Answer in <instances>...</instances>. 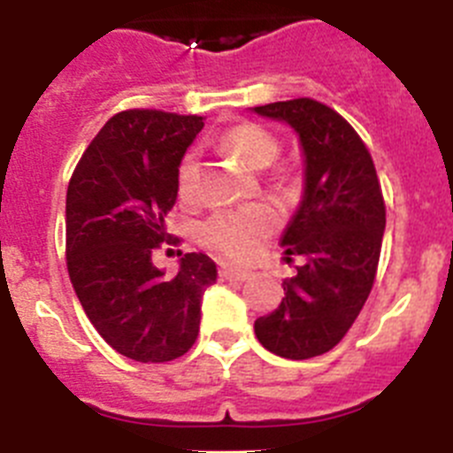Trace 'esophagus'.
<instances>
[{
  "mask_svg": "<svg viewBox=\"0 0 453 453\" xmlns=\"http://www.w3.org/2000/svg\"><path fill=\"white\" fill-rule=\"evenodd\" d=\"M219 276L226 279V281H247L250 279V272L247 270H235V267H219Z\"/></svg>",
  "mask_w": 453,
  "mask_h": 453,
  "instance_id": "esophagus-1",
  "label": "esophagus"
}]
</instances>
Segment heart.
I'll use <instances>...</instances> for the list:
<instances>
[{
    "mask_svg": "<svg viewBox=\"0 0 453 453\" xmlns=\"http://www.w3.org/2000/svg\"><path fill=\"white\" fill-rule=\"evenodd\" d=\"M222 145L234 151L251 170H265L279 156V142L263 127L242 122L231 127L222 135ZM197 183V151H188L179 163L177 192L181 199H190ZM279 215L267 203H251L238 211H224L213 215L202 226L203 245L234 261H245L254 256L263 240L276 229Z\"/></svg>",
    "mask_w": 453,
    "mask_h": 453,
    "instance_id": "1",
    "label": "heart"
}]
</instances>
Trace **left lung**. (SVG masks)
<instances>
[{"mask_svg":"<svg viewBox=\"0 0 453 453\" xmlns=\"http://www.w3.org/2000/svg\"><path fill=\"white\" fill-rule=\"evenodd\" d=\"M251 111L295 129L303 154L302 202L281 235L283 261L303 263L254 331L267 351L303 361L334 349L367 302L386 206L370 151L334 108L302 97Z\"/></svg>","mask_w":453,"mask_h":453,"instance_id":"left-lung-1","label":"left lung"}]
</instances>
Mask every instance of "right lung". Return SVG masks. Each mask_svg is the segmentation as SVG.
<instances>
[{
    "mask_svg": "<svg viewBox=\"0 0 453 453\" xmlns=\"http://www.w3.org/2000/svg\"><path fill=\"white\" fill-rule=\"evenodd\" d=\"M202 127L199 115L122 111L95 135L67 186L72 288L97 334L131 361L186 354L199 334L203 290L218 281L206 254L183 256L174 276L151 263L170 238L179 163Z\"/></svg>",
    "mask_w": 453,
    "mask_h": 453,
    "instance_id": "right-lung-1",
    "label": "right lung"
}]
</instances>
